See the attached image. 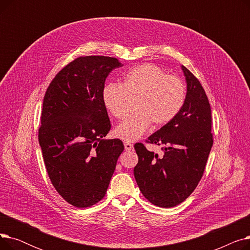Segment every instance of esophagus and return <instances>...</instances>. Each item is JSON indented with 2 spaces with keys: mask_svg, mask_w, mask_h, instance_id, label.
Listing matches in <instances>:
<instances>
[{
  "mask_svg": "<svg viewBox=\"0 0 250 250\" xmlns=\"http://www.w3.org/2000/svg\"><path fill=\"white\" fill-rule=\"evenodd\" d=\"M124 145H125V151H130V150H133V148H134L133 144H130V143H128V142H125Z\"/></svg>",
  "mask_w": 250,
  "mask_h": 250,
  "instance_id": "34e87169",
  "label": "esophagus"
}]
</instances>
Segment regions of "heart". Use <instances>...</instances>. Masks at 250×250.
<instances>
[{
  "mask_svg": "<svg viewBox=\"0 0 250 250\" xmlns=\"http://www.w3.org/2000/svg\"><path fill=\"white\" fill-rule=\"evenodd\" d=\"M137 96L134 113L115 128V136L126 142L139 140L150 125H164L178 114L186 100V86L180 78L154 63H142L126 71L122 84L107 83L102 89L104 106L116 118L126 112L127 100Z\"/></svg>",
  "mask_w": 250,
  "mask_h": 250,
  "instance_id": "heart-1",
  "label": "heart"
}]
</instances>
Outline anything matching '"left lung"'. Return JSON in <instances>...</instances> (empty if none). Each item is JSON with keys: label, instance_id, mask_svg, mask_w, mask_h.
<instances>
[{"label": "left lung", "instance_id": "8db88e82", "mask_svg": "<svg viewBox=\"0 0 250 250\" xmlns=\"http://www.w3.org/2000/svg\"><path fill=\"white\" fill-rule=\"evenodd\" d=\"M187 81L183 106L173 120L148 138L163 146L162 155L137 143L134 168L138 187L155 206L171 208L186 201L203 176L213 146L212 112L206 92L191 72L181 65Z\"/></svg>", "mask_w": 250, "mask_h": 250}]
</instances>
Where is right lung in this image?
Masks as SVG:
<instances>
[{
	"label": "right lung",
	"mask_w": 250,
	"mask_h": 250,
	"mask_svg": "<svg viewBox=\"0 0 250 250\" xmlns=\"http://www.w3.org/2000/svg\"><path fill=\"white\" fill-rule=\"evenodd\" d=\"M122 65L111 57H80L45 92L38 142L52 186L77 208L104 198L125 149L120 139H104L111 125L102 101L105 80Z\"/></svg>",
	"instance_id": "obj_1"
}]
</instances>
